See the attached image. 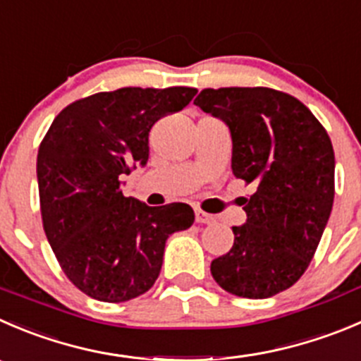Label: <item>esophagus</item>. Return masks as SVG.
Masks as SVG:
<instances>
[{
  "instance_id": "34e87169",
  "label": "esophagus",
  "mask_w": 361,
  "mask_h": 361,
  "mask_svg": "<svg viewBox=\"0 0 361 361\" xmlns=\"http://www.w3.org/2000/svg\"><path fill=\"white\" fill-rule=\"evenodd\" d=\"M195 222H199V224H213V222H215V216L209 215V213L201 212V209H195Z\"/></svg>"
}]
</instances>
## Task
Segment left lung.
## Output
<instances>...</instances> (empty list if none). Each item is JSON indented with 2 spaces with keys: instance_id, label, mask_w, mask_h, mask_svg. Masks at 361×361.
<instances>
[{
  "instance_id": "8db88e82",
  "label": "left lung",
  "mask_w": 361,
  "mask_h": 361,
  "mask_svg": "<svg viewBox=\"0 0 361 361\" xmlns=\"http://www.w3.org/2000/svg\"><path fill=\"white\" fill-rule=\"evenodd\" d=\"M194 104L227 125L234 176L255 185L212 275L231 295L269 298L305 274L319 245L334 206V146L316 116L277 90L208 87Z\"/></svg>"
}]
</instances>
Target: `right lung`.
Masks as SVG:
<instances>
[{"label":"right lung","mask_w":361,"mask_h":361,"mask_svg":"<svg viewBox=\"0 0 361 361\" xmlns=\"http://www.w3.org/2000/svg\"><path fill=\"white\" fill-rule=\"evenodd\" d=\"M195 87H120L70 104L37 157L44 231L66 277L92 298L128 302L159 279L166 241L194 224L183 202L153 208L120 190L145 167L153 125L190 104Z\"/></svg>","instance_id":"add662e5"}]
</instances>
